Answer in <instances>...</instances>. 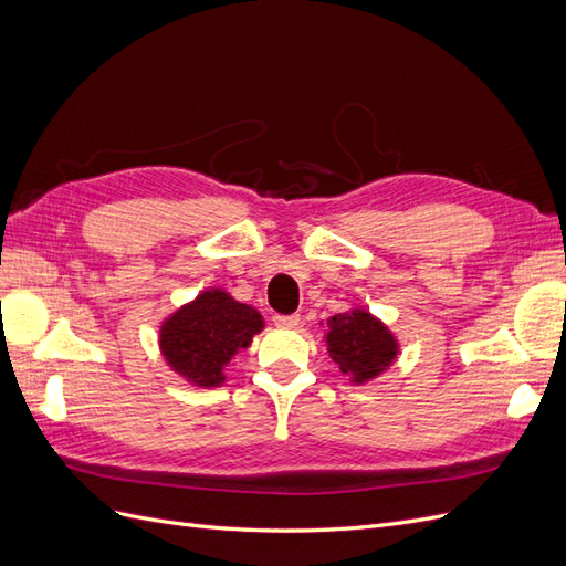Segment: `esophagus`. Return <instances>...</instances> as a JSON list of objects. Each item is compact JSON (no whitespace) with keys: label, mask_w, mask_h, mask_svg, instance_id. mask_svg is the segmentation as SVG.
<instances>
[{"label":"esophagus","mask_w":566,"mask_h":566,"mask_svg":"<svg viewBox=\"0 0 566 566\" xmlns=\"http://www.w3.org/2000/svg\"><path fill=\"white\" fill-rule=\"evenodd\" d=\"M273 323L281 325V328H295L300 323L297 314H273Z\"/></svg>","instance_id":"1"}]
</instances>
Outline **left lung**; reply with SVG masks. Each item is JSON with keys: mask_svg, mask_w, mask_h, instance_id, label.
Returning <instances> with one entry per match:
<instances>
[{"mask_svg": "<svg viewBox=\"0 0 566 566\" xmlns=\"http://www.w3.org/2000/svg\"><path fill=\"white\" fill-rule=\"evenodd\" d=\"M328 354L354 382L375 378L397 356V342L385 325L366 312L337 314L328 321Z\"/></svg>", "mask_w": 566, "mask_h": 566, "instance_id": "1", "label": "left lung"}]
</instances>
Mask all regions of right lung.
Returning a JSON list of instances; mask_svg holds the SVG:
<instances>
[{"instance_id":"obj_1","label":"right lung","mask_w":566,"mask_h":566,"mask_svg":"<svg viewBox=\"0 0 566 566\" xmlns=\"http://www.w3.org/2000/svg\"><path fill=\"white\" fill-rule=\"evenodd\" d=\"M262 316L252 306L208 290L165 321L160 345L167 364L196 385L212 387L224 380L231 358L262 331Z\"/></svg>"}]
</instances>
